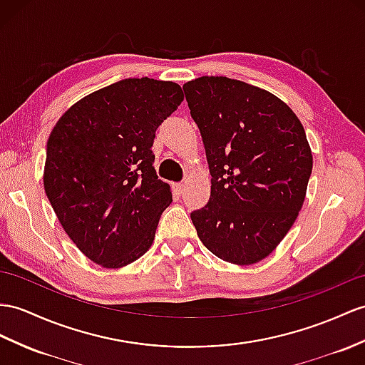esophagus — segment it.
Returning a JSON list of instances; mask_svg holds the SVG:
<instances>
[{
    "instance_id": "1",
    "label": "esophagus",
    "mask_w": 365,
    "mask_h": 365,
    "mask_svg": "<svg viewBox=\"0 0 365 365\" xmlns=\"http://www.w3.org/2000/svg\"><path fill=\"white\" fill-rule=\"evenodd\" d=\"M172 187H173V192H175V193H178V195H181V193L184 192V184H181V182H176V184H173Z\"/></svg>"
}]
</instances>
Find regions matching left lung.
<instances>
[{
    "label": "left lung",
    "instance_id": "left-lung-1",
    "mask_svg": "<svg viewBox=\"0 0 365 365\" xmlns=\"http://www.w3.org/2000/svg\"><path fill=\"white\" fill-rule=\"evenodd\" d=\"M206 148L210 198L190 218L218 259L252 264L268 257L299 215L313 156L297 115L279 97L227 77L182 86Z\"/></svg>",
    "mask_w": 365,
    "mask_h": 365
}]
</instances>
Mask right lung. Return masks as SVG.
<instances>
[{
    "label": "right lung",
    "instance_id": "1",
    "mask_svg": "<svg viewBox=\"0 0 365 365\" xmlns=\"http://www.w3.org/2000/svg\"><path fill=\"white\" fill-rule=\"evenodd\" d=\"M182 99L173 82L123 78L74 103L51 131L44 192L69 238L103 268L130 264L153 243L172 192L152 145Z\"/></svg>",
    "mask_w": 365,
    "mask_h": 365
}]
</instances>
